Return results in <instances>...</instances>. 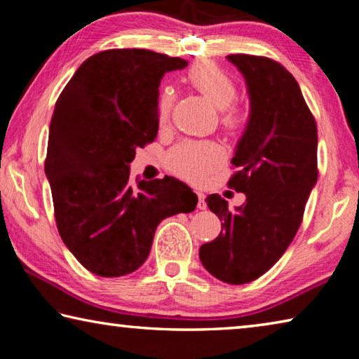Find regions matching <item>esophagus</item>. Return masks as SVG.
<instances>
[{
    "instance_id": "obj_1",
    "label": "esophagus",
    "mask_w": 359,
    "mask_h": 359,
    "mask_svg": "<svg viewBox=\"0 0 359 359\" xmlns=\"http://www.w3.org/2000/svg\"><path fill=\"white\" fill-rule=\"evenodd\" d=\"M205 208H208V203H205V196H204V193L199 191L198 193V209L204 210Z\"/></svg>"
}]
</instances>
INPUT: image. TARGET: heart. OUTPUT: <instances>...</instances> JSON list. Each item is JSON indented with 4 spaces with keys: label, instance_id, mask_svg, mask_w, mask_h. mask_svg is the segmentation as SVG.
Masks as SVG:
<instances>
[{
    "label": "heart",
    "instance_id": "1",
    "mask_svg": "<svg viewBox=\"0 0 359 359\" xmlns=\"http://www.w3.org/2000/svg\"><path fill=\"white\" fill-rule=\"evenodd\" d=\"M185 81L194 92L220 109V125L231 136L239 135L245 128L247 115L244 107L236 102L238 83L226 71L212 60H198L185 72ZM174 96L165 88L158 98V123H166L172 107ZM223 149L214 141H182L168 151L165 165L172 174L199 184L222 165Z\"/></svg>",
    "mask_w": 359,
    "mask_h": 359
}]
</instances>
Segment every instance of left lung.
Listing matches in <instances>:
<instances>
[{"mask_svg": "<svg viewBox=\"0 0 359 359\" xmlns=\"http://www.w3.org/2000/svg\"><path fill=\"white\" fill-rule=\"evenodd\" d=\"M231 63L244 74L252 111L233 156L238 169L228 187L245 193V204L228 209L220 194L208 205L222 233L199 248L203 266L218 280H257L287 250L301 226L318 179L317 123L291 72L267 57L236 53Z\"/></svg>", "mask_w": 359, "mask_h": 359, "instance_id": "8db88e82", "label": "left lung"}]
</instances>
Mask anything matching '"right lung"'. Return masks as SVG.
I'll use <instances>...</instances> for the list:
<instances>
[{
    "label": "right lung",
    "instance_id": "add662e5",
    "mask_svg": "<svg viewBox=\"0 0 359 359\" xmlns=\"http://www.w3.org/2000/svg\"><path fill=\"white\" fill-rule=\"evenodd\" d=\"M187 60L145 48H109L79 66L53 109L46 175L65 245L101 277L131 274L147 259L163 218L196 209L184 182L130 180L136 149L158 133V87Z\"/></svg>",
    "mask_w": 359,
    "mask_h": 359
}]
</instances>
